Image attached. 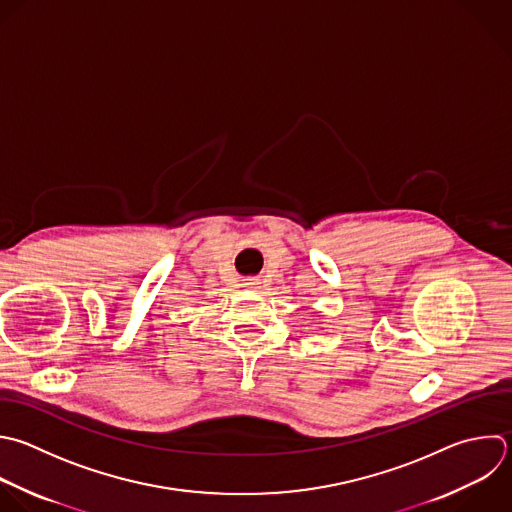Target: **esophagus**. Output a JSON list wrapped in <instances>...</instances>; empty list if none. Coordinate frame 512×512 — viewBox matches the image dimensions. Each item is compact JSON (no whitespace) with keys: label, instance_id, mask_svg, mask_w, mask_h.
<instances>
[{"label":"esophagus","instance_id":"1","mask_svg":"<svg viewBox=\"0 0 512 512\" xmlns=\"http://www.w3.org/2000/svg\"><path fill=\"white\" fill-rule=\"evenodd\" d=\"M244 288H248V290H258V288H260V280H258V278H246V280H244Z\"/></svg>","mask_w":512,"mask_h":512}]
</instances>
